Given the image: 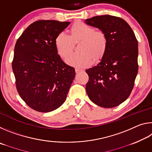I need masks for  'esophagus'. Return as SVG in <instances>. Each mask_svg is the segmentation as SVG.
Listing matches in <instances>:
<instances>
[{
  "label": "esophagus",
  "instance_id": "34e87169",
  "mask_svg": "<svg viewBox=\"0 0 152 152\" xmlns=\"http://www.w3.org/2000/svg\"><path fill=\"white\" fill-rule=\"evenodd\" d=\"M81 71H82V69H80V68H75V72H76V73L80 72Z\"/></svg>",
  "mask_w": 152,
  "mask_h": 152
}]
</instances>
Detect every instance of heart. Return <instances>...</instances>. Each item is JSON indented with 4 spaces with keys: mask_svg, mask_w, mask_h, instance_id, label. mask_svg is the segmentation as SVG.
Instances as JSON below:
<instances>
[{
    "mask_svg": "<svg viewBox=\"0 0 152 152\" xmlns=\"http://www.w3.org/2000/svg\"><path fill=\"white\" fill-rule=\"evenodd\" d=\"M82 39L80 45V52L73 53L66 59L69 65L86 67L95 60L103 57L107 47V38L102 31L83 22H76L71 27L70 35L61 31L57 35L55 45L58 53L61 58L68 56L74 48V42Z\"/></svg>",
    "mask_w": 152,
    "mask_h": 152,
    "instance_id": "heart-1",
    "label": "heart"
}]
</instances>
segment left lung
<instances>
[{
    "mask_svg": "<svg viewBox=\"0 0 152 152\" xmlns=\"http://www.w3.org/2000/svg\"><path fill=\"white\" fill-rule=\"evenodd\" d=\"M107 38L105 53L96 66L86 70L89 76L86 91L99 106L113 108L132 92L138 72V43L131 27L120 17L106 15L85 20Z\"/></svg>",
    "mask_w": 152,
    "mask_h": 152,
    "instance_id": "8db88e82",
    "label": "left lung"
}]
</instances>
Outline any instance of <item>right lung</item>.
Wrapping results in <instances>:
<instances>
[{
	"mask_svg": "<svg viewBox=\"0 0 152 152\" xmlns=\"http://www.w3.org/2000/svg\"><path fill=\"white\" fill-rule=\"evenodd\" d=\"M70 22L40 20L33 23L17 39L12 68L17 90L28 106L48 113L65 102L75 78V69L58 54L55 39Z\"/></svg>",
	"mask_w": 152,
	"mask_h": 152,
	"instance_id": "obj_1",
	"label": "right lung"
}]
</instances>
